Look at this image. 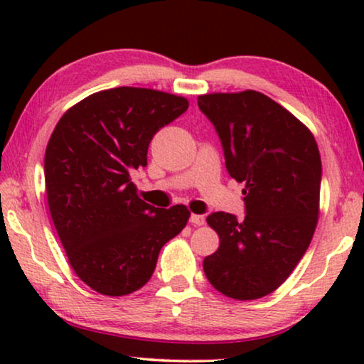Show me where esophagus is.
Masks as SVG:
<instances>
[{
  "label": "esophagus",
  "instance_id": "obj_1",
  "mask_svg": "<svg viewBox=\"0 0 364 364\" xmlns=\"http://www.w3.org/2000/svg\"><path fill=\"white\" fill-rule=\"evenodd\" d=\"M191 223H192V225L200 227V225H203V223H205V217L197 215V213H192V215H191Z\"/></svg>",
  "mask_w": 364,
  "mask_h": 364
}]
</instances>
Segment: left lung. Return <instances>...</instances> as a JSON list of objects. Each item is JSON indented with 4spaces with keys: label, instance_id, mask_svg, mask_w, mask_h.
<instances>
[{
    "label": "left lung",
    "instance_id": "1",
    "mask_svg": "<svg viewBox=\"0 0 364 364\" xmlns=\"http://www.w3.org/2000/svg\"><path fill=\"white\" fill-rule=\"evenodd\" d=\"M198 109L220 137L230 177L245 183V218L213 212L218 250L203 260L212 287L257 300L290 277L310 245L320 213L321 159L305 124L265 94L213 92Z\"/></svg>",
    "mask_w": 364,
    "mask_h": 364
}]
</instances>
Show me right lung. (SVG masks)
Listing matches in <instances>:
<instances>
[{
    "label": "right lung",
    "mask_w": 364,
    "mask_h": 364,
    "mask_svg": "<svg viewBox=\"0 0 364 364\" xmlns=\"http://www.w3.org/2000/svg\"><path fill=\"white\" fill-rule=\"evenodd\" d=\"M187 107L173 94L114 87L82 99L54 127L44 156L49 212L73 270L101 295L146 285L161 248L187 225L186 205H149L131 182L156 132Z\"/></svg>",
    "instance_id": "obj_1"
}]
</instances>
